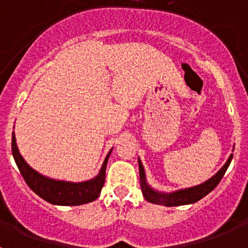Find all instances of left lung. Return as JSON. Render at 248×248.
<instances>
[{"mask_svg":"<svg viewBox=\"0 0 248 248\" xmlns=\"http://www.w3.org/2000/svg\"><path fill=\"white\" fill-rule=\"evenodd\" d=\"M232 156H233L232 154L230 155V157L227 159L225 165H223L211 179H209V180L205 181V183L200 184V185L198 186H192V187H189V189L169 192V194H166V192H159L156 191V190L151 189L150 186L148 185V181H146L143 164H141L140 159H138V161H139V176L141 192H143L145 200H148L149 202L156 203V205L169 206V207L198 202L199 200H201L203 196H206L209 192H211L212 190L218 185V183H220L221 179H222L223 175H225V172H226L227 168L230 166Z\"/></svg>","mask_w":248,"mask_h":248,"instance_id":"1","label":"left lung"}]
</instances>
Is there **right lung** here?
I'll return each instance as SVG.
<instances>
[{
	"mask_svg": "<svg viewBox=\"0 0 248 248\" xmlns=\"http://www.w3.org/2000/svg\"><path fill=\"white\" fill-rule=\"evenodd\" d=\"M110 153L111 150L105 157L99 174L91 180L83 181V183L54 180V179H49V177L41 175L26 163L17 148L15 133H12L13 159L16 161L19 172L25 179L26 184L30 186L32 191L38 195L39 198H42L43 200L53 203V205L78 206L95 200L99 196L103 185H104L105 170H107V164H108Z\"/></svg>",
	"mask_w": 248,
	"mask_h": 248,
	"instance_id": "add662e5",
	"label": "right lung"
}]
</instances>
